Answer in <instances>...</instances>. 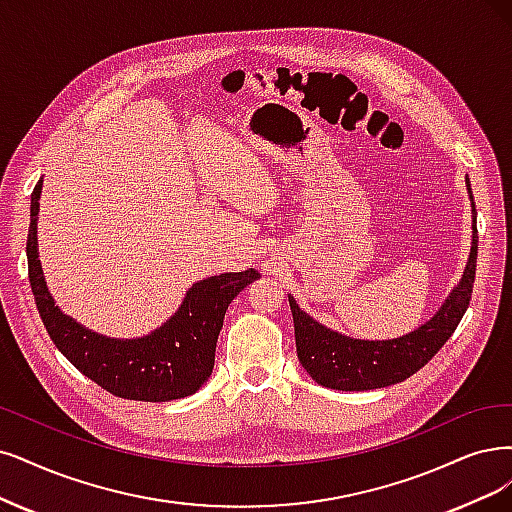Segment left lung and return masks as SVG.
I'll list each match as a JSON object with an SVG mask.
<instances>
[{
    "label": "left lung",
    "instance_id": "8db88e82",
    "mask_svg": "<svg viewBox=\"0 0 512 512\" xmlns=\"http://www.w3.org/2000/svg\"><path fill=\"white\" fill-rule=\"evenodd\" d=\"M466 189L472 206V242L464 274L441 308L418 329L394 339L348 337L318 323L289 295L297 358L316 384L346 392L386 388L420 371L443 348L468 308L477 270V208L468 177Z\"/></svg>",
    "mask_w": 512,
    "mask_h": 512
}]
</instances>
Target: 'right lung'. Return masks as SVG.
I'll use <instances>...</instances> for the list:
<instances>
[{
  "label": "right lung",
  "mask_w": 512,
  "mask_h": 512,
  "mask_svg": "<svg viewBox=\"0 0 512 512\" xmlns=\"http://www.w3.org/2000/svg\"><path fill=\"white\" fill-rule=\"evenodd\" d=\"M44 181L31 194L29 282L42 323L67 361L103 390L130 401L162 403L198 392L215 367L217 337L232 299L259 278L255 268L194 282L166 323L143 337H107L67 316L48 291L37 251Z\"/></svg>",
  "instance_id": "right-lung-1"
}]
</instances>
